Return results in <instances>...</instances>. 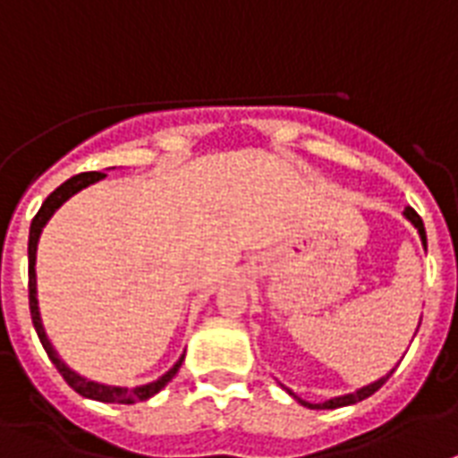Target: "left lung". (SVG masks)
Wrapping results in <instances>:
<instances>
[{
  "mask_svg": "<svg viewBox=\"0 0 458 458\" xmlns=\"http://www.w3.org/2000/svg\"><path fill=\"white\" fill-rule=\"evenodd\" d=\"M404 216L410 218V221L414 223L416 228H419V235H421L423 244H426V228H423L421 216H419V214H416V211L411 209V207H407V209H404ZM390 374H393V371H390ZM390 374H388V377H384V378H378V381H374V384H371V386H364V388H360L358 393H351V395L334 397V400H327V403H322V404H310V403H306V400H299V403L306 404V407H310V410H338V407H345V404H355V403H360V400H364V397L374 395V393H377V390L381 388V386H384L386 381H388ZM292 395H293V393H292ZM293 397H296V395H293Z\"/></svg>",
  "mask_w": 458,
  "mask_h": 458,
  "instance_id": "8db88e82",
  "label": "left lung"
}]
</instances>
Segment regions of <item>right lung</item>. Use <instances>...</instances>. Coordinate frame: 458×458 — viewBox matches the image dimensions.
<instances>
[{
  "label": "right lung",
  "mask_w": 458,
  "mask_h": 458,
  "mask_svg": "<svg viewBox=\"0 0 458 458\" xmlns=\"http://www.w3.org/2000/svg\"><path fill=\"white\" fill-rule=\"evenodd\" d=\"M100 178H106L103 171H84V174H77V176L68 178L65 183L58 185L51 195L44 199L42 209L37 211V216L32 218V225H30V240H28V292H30V315H32V325L37 329V336L42 341L44 351H47L48 360L55 364V369L61 371V377L65 378V384L74 390V393H80L81 397H89V400H98V403H120V404H131V403H143L148 397H152L155 393L165 388L169 384L171 378L176 377V371L181 369V364H183V358L178 360L169 371H166L165 377L157 378V381H152L148 386H139V388H117V386H103V384H96V381H87L84 377L80 374H74L72 369H68L65 364L61 362V358L55 355V351L51 348L48 344L47 334H44V327H42V319H39V308H37V280H35V259H37V240L42 235V228L47 225V221L51 218L58 207H61L65 199L74 195V192H80L81 188H87V185L96 183Z\"/></svg>",
  "instance_id": "obj_1"
}]
</instances>
